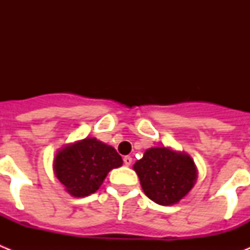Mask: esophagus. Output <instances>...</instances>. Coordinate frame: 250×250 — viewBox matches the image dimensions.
<instances>
[{"label": "esophagus", "instance_id": "obj_1", "mask_svg": "<svg viewBox=\"0 0 250 250\" xmlns=\"http://www.w3.org/2000/svg\"><path fill=\"white\" fill-rule=\"evenodd\" d=\"M131 161H132L131 156H125V158H124V164L126 165V167L131 165Z\"/></svg>", "mask_w": 250, "mask_h": 250}]
</instances>
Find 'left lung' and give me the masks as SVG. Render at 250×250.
Instances as JSON below:
<instances>
[{"label":"left lung","mask_w":250,"mask_h":250,"mask_svg":"<svg viewBox=\"0 0 250 250\" xmlns=\"http://www.w3.org/2000/svg\"><path fill=\"white\" fill-rule=\"evenodd\" d=\"M145 195L160 205H174L189 194L198 179L193 158L171 147L155 146L145 150L134 164Z\"/></svg>","instance_id":"left-lung-1"}]
</instances>
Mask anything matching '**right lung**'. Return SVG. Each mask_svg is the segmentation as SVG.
Here are the masks:
<instances>
[{
  "label": "right lung",
  "instance_id": "1",
  "mask_svg": "<svg viewBox=\"0 0 250 250\" xmlns=\"http://www.w3.org/2000/svg\"><path fill=\"white\" fill-rule=\"evenodd\" d=\"M121 165L123 159L114 147L96 138H85L61 147L52 167L70 195L83 198L98 190L109 171Z\"/></svg>",
  "mask_w": 250,
  "mask_h": 250
}]
</instances>
